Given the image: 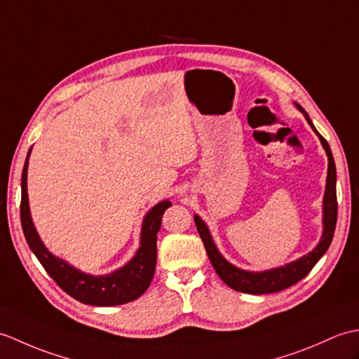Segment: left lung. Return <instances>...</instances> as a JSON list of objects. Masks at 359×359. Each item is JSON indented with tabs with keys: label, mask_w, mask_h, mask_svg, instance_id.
Here are the masks:
<instances>
[{
	"label": "left lung",
	"mask_w": 359,
	"mask_h": 359,
	"mask_svg": "<svg viewBox=\"0 0 359 359\" xmlns=\"http://www.w3.org/2000/svg\"><path fill=\"white\" fill-rule=\"evenodd\" d=\"M295 107L304 114L307 123L311 125L312 130L315 131V135L318 136L324 151H326V154H327V161H329L326 191H324V198H323V234H321L318 245H316L309 254L299 257V258H297V260L290 262L285 266H280V268H273V269L262 271V272L245 271V269L237 268V266H234V264H231L226 258H224L219 252V249L214 243L211 232H210V229H208L206 223L200 219L197 214L194 215L197 231L200 234V238H202V241H203L206 254H208V257H210L212 268L231 289L238 290V292L254 294V295L273 294V292H280V290L295 285V283L304 278L306 275L312 271L316 262H318L320 258L326 254V251L332 243L333 232H335L337 217H338L335 161H333V156H332L327 140L324 139L318 131H316L312 121L309 119V114L304 111V108L299 104L295 102Z\"/></svg>",
	"instance_id": "8db88e82"
}]
</instances>
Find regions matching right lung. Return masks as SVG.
I'll use <instances>...</instances> for the list:
<instances>
[{"mask_svg": "<svg viewBox=\"0 0 359 359\" xmlns=\"http://www.w3.org/2000/svg\"><path fill=\"white\" fill-rule=\"evenodd\" d=\"M30 151L21 176V224L29 248L43 268L64 292L84 304L119 306L139 298L153 280L157 258V232L161 229L163 212L171 206L170 200H162L145 214L140 228V246L127 264L107 275L86 273L50 252L33 224L27 194Z\"/></svg>", "mask_w": 359, "mask_h": 359, "instance_id": "right-lung-1", "label": "right lung"}]
</instances>
